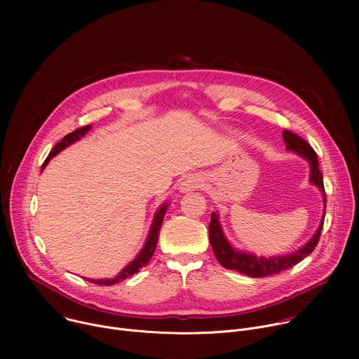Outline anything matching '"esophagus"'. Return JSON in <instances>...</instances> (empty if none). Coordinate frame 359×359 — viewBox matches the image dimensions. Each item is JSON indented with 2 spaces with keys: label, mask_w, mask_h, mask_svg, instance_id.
Masks as SVG:
<instances>
[{
  "label": "esophagus",
  "mask_w": 359,
  "mask_h": 359,
  "mask_svg": "<svg viewBox=\"0 0 359 359\" xmlns=\"http://www.w3.org/2000/svg\"><path fill=\"white\" fill-rule=\"evenodd\" d=\"M203 183H204V182H203L201 176H198V175H190V176H187V177L180 183V191H183V193L193 191V190L201 187Z\"/></svg>",
  "instance_id": "34e87169"
}]
</instances>
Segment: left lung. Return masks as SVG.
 <instances>
[{
    "mask_svg": "<svg viewBox=\"0 0 359 359\" xmlns=\"http://www.w3.org/2000/svg\"><path fill=\"white\" fill-rule=\"evenodd\" d=\"M283 139H284L287 150L295 151L297 155L309 161L310 169H311L310 170V182L321 190L323 197H324V204H327L323 173L318 169V158H317V153L314 151V149L302 137H299L298 135H295L287 129L283 132ZM324 217H325V210H324L318 230L316 231V234L313 236V238L309 243H305L297 251L285 254V255L257 257V255L252 252H244V251L236 250L230 244V241L224 237V233H223L220 222H219L217 212L212 213V220L209 224V238H210V244H212V248H213V252L216 255L217 262L224 269L238 271L248 277L262 278V277L278 274L280 271L291 269L292 266H295L297 263L304 260L306 255H310L320 241L321 230L324 226Z\"/></svg>",
    "mask_w": 359,
    "mask_h": 359,
    "instance_id": "8db88e82",
    "label": "left lung"
}]
</instances>
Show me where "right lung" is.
<instances>
[{
	"label": "right lung",
	"instance_id": "1",
	"mask_svg": "<svg viewBox=\"0 0 359 359\" xmlns=\"http://www.w3.org/2000/svg\"><path fill=\"white\" fill-rule=\"evenodd\" d=\"M90 128H92L90 125H86V126H82V128L74 130L72 133H68L67 136H64V139H61V142H58V143L54 146V149L50 150V153L48 155L46 161H45L43 165H42V169L48 165V162H49L50 159H53L54 156H57L61 150H64L65 147H68L69 144L75 143V142L79 140L82 136H85V135L90 130ZM168 208H169L168 203L162 204V206L159 208V210L156 212L155 219H153V223H151V226H150V230H149V234H147V238H146V243H144L143 248H142L140 252L136 255V259L132 260L115 278H100V280L85 278V280L90 281V283H93V284H97V285H112V284H116V283H119V281H122V280H126L128 277L136 274L142 267H144V266L149 263V260L151 259L153 252H155V250H156L158 238H159V231H161V227H162V223H163V217H165V213H166Z\"/></svg>",
	"mask_w": 359,
	"mask_h": 359
}]
</instances>
